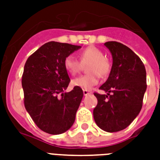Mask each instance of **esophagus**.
<instances>
[{
    "mask_svg": "<svg viewBox=\"0 0 160 160\" xmlns=\"http://www.w3.org/2000/svg\"><path fill=\"white\" fill-rule=\"evenodd\" d=\"M83 94H84V95H89V94H90V93L89 92L88 90H83Z\"/></svg>",
    "mask_w": 160,
    "mask_h": 160,
    "instance_id": "obj_1",
    "label": "esophagus"
}]
</instances>
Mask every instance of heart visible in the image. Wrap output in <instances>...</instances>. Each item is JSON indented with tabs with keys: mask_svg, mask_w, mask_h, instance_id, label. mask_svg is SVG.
<instances>
[{
	"mask_svg": "<svg viewBox=\"0 0 160 160\" xmlns=\"http://www.w3.org/2000/svg\"><path fill=\"white\" fill-rule=\"evenodd\" d=\"M80 61L73 55H68L65 59L64 65L70 75H75L83 69V65H87L88 74L75 78L72 80V85L83 90H90L99 83L100 76H106L110 71L111 64L105 57L100 49L95 46H89L80 54Z\"/></svg>",
	"mask_w": 160,
	"mask_h": 160,
	"instance_id": "heart-1",
	"label": "heart"
}]
</instances>
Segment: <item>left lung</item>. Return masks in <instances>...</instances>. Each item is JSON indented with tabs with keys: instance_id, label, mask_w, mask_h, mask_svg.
<instances>
[{
	"instance_id": "obj_1",
	"label": "left lung",
	"mask_w": 160,
	"mask_h": 160,
	"mask_svg": "<svg viewBox=\"0 0 160 160\" xmlns=\"http://www.w3.org/2000/svg\"><path fill=\"white\" fill-rule=\"evenodd\" d=\"M113 58L107 80L100 87L107 93H94L98 100L93 114L98 126L106 132L120 131L141 110L146 90V70L140 58L123 44L105 42Z\"/></svg>"
}]
</instances>
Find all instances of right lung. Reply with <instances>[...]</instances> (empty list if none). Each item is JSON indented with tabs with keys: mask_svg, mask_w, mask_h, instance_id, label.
I'll list each match as a JSON object with an SVG mask.
<instances>
[{
	"mask_svg": "<svg viewBox=\"0 0 160 160\" xmlns=\"http://www.w3.org/2000/svg\"><path fill=\"white\" fill-rule=\"evenodd\" d=\"M81 46L50 41L27 59L22 75L24 104L42 131L60 134L72 126L83 98L81 88L65 92L70 78L64 61Z\"/></svg>",
	"mask_w": 160,
	"mask_h": 160,
	"instance_id": "add662e5",
	"label": "right lung"
}]
</instances>
